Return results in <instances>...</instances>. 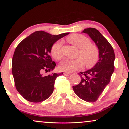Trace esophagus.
I'll return each mask as SVG.
<instances>
[{"instance_id": "1", "label": "esophagus", "mask_w": 129, "mask_h": 129, "mask_svg": "<svg viewBox=\"0 0 129 129\" xmlns=\"http://www.w3.org/2000/svg\"><path fill=\"white\" fill-rule=\"evenodd\" d=\"M71 74V73H70V72H65L64 73V75L65 76H69V75H70Z\"/></svg>"}]
</instances>
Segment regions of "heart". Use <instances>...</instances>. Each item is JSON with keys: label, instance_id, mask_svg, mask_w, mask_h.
<instances>
[{"label": "heart", "instance_id": "1", "mask_svg": "<svg viewBox=\"0 0 129 129\" xmlns=\"http://www.w3.org/2000/svg\"><path fill=\"white\" fill-rule=\"evenodd\" d=\"M72 45L79 48L76 54L78 57L75 59H65L59 65V69L65 72H72L82 68L84 65L87 68L94 66L99 59V51L97 46L90 43L86 36L81 34H72L67 38ZM51 53L54 58L59 60L62 57V41L58 40L51 46Z\"/></svg>", "mask_w": 129, "mask_h": 129}]
</instances>
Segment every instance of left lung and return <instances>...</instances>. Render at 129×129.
I'll return each instance as SVG.
<instances>
[{
  "label": "left lung",
  "mask_w": 129,
  "mask_h": 129,
  "mask_svg": "<svg viewBox=\"0 0 129 129\" xmlns=\"http://www.w3.org/2000/svg\"><path fill=\"white\" fill-rule=\"evenodd\" d=\"M82 32L87 34L97 46L99 60L93 68L79 74L80 82L72 88L79 97L93 103L97 100L110 82L115 68V53L111 44L96 29L86 28Z\"/></svg>",
  "instance_id": "8db88e82"
}]
</instances>
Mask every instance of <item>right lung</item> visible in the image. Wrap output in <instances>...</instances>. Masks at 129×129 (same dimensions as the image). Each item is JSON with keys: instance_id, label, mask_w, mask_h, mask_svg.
I'll return each instance as SVG.
<instances>
[{"instance_id": "add662e5", "label": "right lung", "mask_w": 129, "mask_h": 129, "mask_svg": "<svg viewBox=\"0 0 129 129\" xmlns=\"http://www.w3.org/2000/svg\"><path fill=\"white\" fill-rule=\"evenodd\" d=\"M68 34L53 35L36 31L17 46L12 59V74L17 90L26 100L39 103L52 94L55 80L63 73L45 76L41 72H51L54 69L56 64L50 55L51 46Z\"/></svg>"}]
</instances>
